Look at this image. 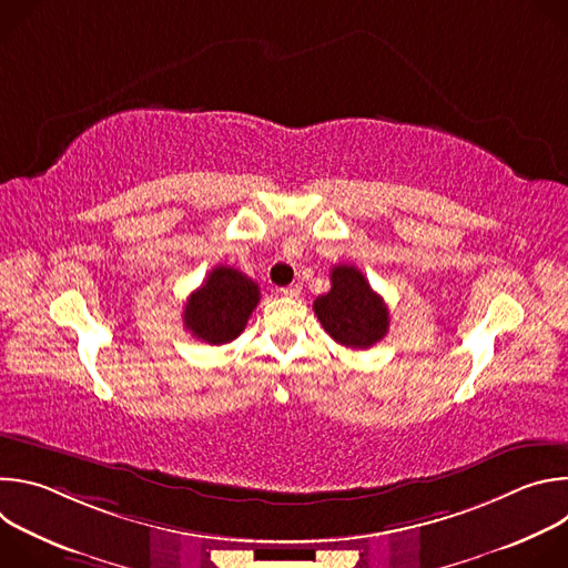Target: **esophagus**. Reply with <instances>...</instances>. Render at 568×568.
Segmentation results:
<instances>
[{"instance_id": "1", "label": "esophagus", "mask_w": 568, "mask_h": 568, "mask_svg": "<svg viewBox=\"0 0 568 568\" xmlns=\"http://www.w3.org/2000/svg\"><path fill=\"white\" fill-rule=\"evenodd\" d=\"M278 294H281L283 298H298L301 287H298V285H287V287H281V290H278Z\"/></svg>"}]
</instances>
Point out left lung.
Segmentation results:
<instances>
[{
    "label": "left lung",
    "instance_id": "left-lung-1",
    "mask_svg": "<svg viewBox=\"0 0 568 568\" xmlns=\"http://www.w3.org/2000/svg\"><path fill=\"white\" fill-rule=\"evenodd\" d=\"M333 287L314 301V314L337 344L371 348L388 333V307L355 265H335Z\"/></svg>",
    "mask_w": 568,
    "mask_h": 568
}]
</instances>
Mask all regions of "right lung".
Wrapping results in <instances>:
<instances>
[{"label":"right lung","instance_id":"1","mask_svg":"<svg viewBox=\"0 0 568 568\" xmlns=\"http://www.w3.org/2000/svg\"><path fill=\"white\" fill-rule=\"evenodd\" d=\"M258 301V283L235 267L217 265L209 272L202 287L189 296L184 326L200 342L211 346L229 344L245 331Z\"/></svg>","mask_w":568,"mask_h":568}]
</instances>
